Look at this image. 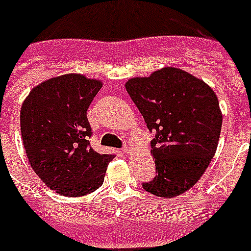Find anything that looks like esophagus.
<instances>
[{"instance_id":"1","label":"esophagus","mask_w":251,"mask_h":251,"mask_svg":"<svg viewBox=\"0 0 251 251\" xmlns=\"http://www.w3.org/2000/svg\"><path fill=\"white\" fill-rule=\"evenodd\" d=\"M122 151H124V153H126V154L132 153V151H134V150H132V146H131V143H130L129 140H126L125 146H124Z\"/></svg>"}]
</instances>
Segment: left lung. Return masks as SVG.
<instances>
[{
  "label": "left lung",
  "instance_id": "1",
  "mask_svg": "<svg viewBox=\"0 0 251 251\" xmlns=\"http://www.w3.org/2000/svg\"><path fill=\"white\" fill-rule=\"evenodd\" d=\"M125 87L147 127L156 130L151 154L157 174L143 188L164 199L187 192L217 151L223 121L217 95L202 79L174 67L130 78Z\"/></svg>",
  "mask_w": 251,
  "mask_h": 251
}]
</instances>
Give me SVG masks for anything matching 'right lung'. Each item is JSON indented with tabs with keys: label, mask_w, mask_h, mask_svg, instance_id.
<instances>
[{
	"label": "right lung",
	"mask_w": 251,
	"mask_h": 251,
	"mask_svg": "<svg viewBox=\"0 0 251 251\" xmlns=\"http://www.w3.org/2000/svg\"><path fill=\"white\" fill-rule=\"evenodd\" d=\"M103 83L67 73L34 86L20 109L24 150L33 172L59 195L79 197L97 191L115 154L90 147L86 111Z\"/></svg>",
	"instance_id": "1"
}]
</instances>
